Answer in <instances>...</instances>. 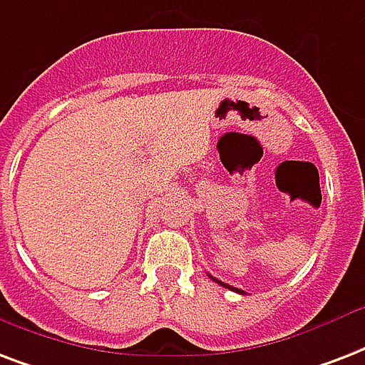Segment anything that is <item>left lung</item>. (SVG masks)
I'll return each mask as SVG.
<instances>
[{
	"label": "left lung",
	"mask_w": 365,
	"mask_h": 365,
	"mask_svg": "<svg viewBox=\"0 0 365 365\" xmlns=\"http://www.w3.org/2000/svg\"><path fill=\"white\" fill-rule=\"evenodd\" d=\"M210 277H212V275H210ZM212 279H214V282H216V283H220L222 287H226V289H230V291H235V293H241V294H243V291H241V289L232 287V285H227V283H222V282H220V279H216V277H212Z\"/></svg>",
	"instance_id": "1"
}]
</instances>
